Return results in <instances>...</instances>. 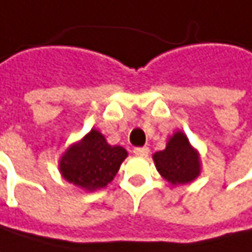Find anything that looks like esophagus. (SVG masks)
<instances>
[{
  "label": "esophagus",
  "instance_id": "34e87169",
  "mask_svg": "<svg viewBox=\"0 0 252 252\" xmlns=\"http://www.w3.org/2000/svg\"><path fill=\"white\" fill-rule=\"evenodd\" d=\"M134 153L136 155V156L145 158V156H148V155H149V148H146V146H143V148H135Z\"/></svg>",
  "mask_w": 252,
  "mask_h": 252
}]
</instances>
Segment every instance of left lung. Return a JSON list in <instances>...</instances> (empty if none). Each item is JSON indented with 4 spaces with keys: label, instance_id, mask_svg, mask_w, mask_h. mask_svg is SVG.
I'll list each match as a JSON object with an SVG mask.
<instances>
[{
    "label": "left lung",
    "instance_id": "left-lung-1",
    "mask_svg": "<svg viewBox=\"0 0 252 252\" xmlns=\"http://www.w3.org/2000/svg\"><path fill=\"white\" fill-rule=\"evenodd\" d=\"M156 170L173 187L192 183L201 174V156L183 131L169 136L166 148L152 156Z\"/></svg>",
    "mask_w": 252,
    "mask_h": 252
}]
</instances>
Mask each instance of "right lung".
Returning a JSON list of instances; mask_svg holds the SVG:
<instances>
[{
	"label": "right lung",
	"instance_id": "1",
	"mask_svg": "<svg viewBox=\"0 0 252 252\" xmlns=\"http://www.w3.org/2000/svg\"><path fill=\"white\" fill-rule=\"evenodd\" d=\"M128 152L120 145H110L97 129L69 145L58 160L61 176L85 191H96L113 181Z\"/></svg>",
	"mask_w": 252,
	"mask_h": 252
}]
</instances>
